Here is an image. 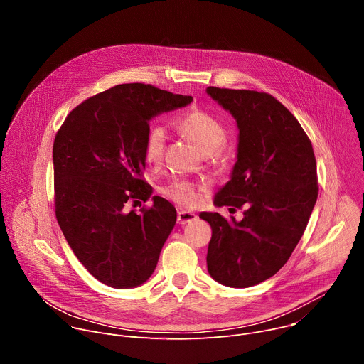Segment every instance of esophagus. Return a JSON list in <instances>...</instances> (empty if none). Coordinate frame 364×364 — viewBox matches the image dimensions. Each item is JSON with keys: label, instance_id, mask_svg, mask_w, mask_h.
Wrapping results in <instances>:
<instances>
[{"label": "esophagus", "instance_id": "1", "mask_svg": "<svg viewBox=\"0 0 364 364\" xmlns=\"http://www.w3.org/2000/svg\"><path fill=\"white\" fill-rule=\"evenodd\" d=\"M197 219V216L194 213H190V212H178L177 213V223L178 225H186V223H190V222H194Z\"/></svg>", "mask_w": 364, "mask_h": 364}]
</instances>
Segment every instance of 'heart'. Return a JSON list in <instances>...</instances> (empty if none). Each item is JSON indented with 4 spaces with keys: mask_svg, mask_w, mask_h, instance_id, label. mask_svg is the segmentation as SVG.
Instances as JSON below:
<instances>
[{
    "mask_svg": "<svg viewBox=\"0 0 364 364\" xmlns=\"http://www.w3.org/2000/svg\"><path fill=\"white\" fill-rule=\"evenodd\" d=\"M178 131L193 142L203 154H213L226 139V128L210 114L193 109L177 118ZM166 144V131L160 125H152L142 141V157L148 166H159ZM163 193L174 203L193 207L198 201L196 187L184 180H174L163 187Z\"/></svg>",
    "mask_w": 364,
    "mask_h": 364,
    "instance_id": "1",
    "label": "heart"
}]
</instances>
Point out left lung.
I'll return each instance as SVG.
<instances>
[{"instance_id":"left-lung-1","label":"left lung","mask_w":364,"mask_h":364,"mask_svg":"<svg viewBox=\"0 0 364 364\" xmlns=\"http://www.w3.org/2000/svg\"><path fill=\"white\" fill-rule=\"evenodd\" d=\"M239 128L237 161L215 204L242 209L243 219L200 213L212 226L207 250L210 277L247 288L274 277L289 259L318 196L316 155L296 118L272 95L205 89Z\"/></svg>"}]
</instances>
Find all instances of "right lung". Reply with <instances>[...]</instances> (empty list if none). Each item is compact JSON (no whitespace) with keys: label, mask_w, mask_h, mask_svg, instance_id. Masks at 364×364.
I'll return each instance as SVG.
<instances>
[{"label":"right lung","mask_w":364,"mask_h":364,"mask_svg":"<svg viewBox=\"0 0 364 364\" xmlns=\"http://www.w3.org/2000/svg\"><path fill=\"white\" fill-rule=\"evenodd\" d=\"M191 96L144 83H124L77 105L53 144L55 209L82 265L102 284L134 288L157 267L177 212L160 196L139 213L127 203L146 201L142 141L149 121L183 108Z\"/></svg>","instance_id":"1"}]
</instances>
